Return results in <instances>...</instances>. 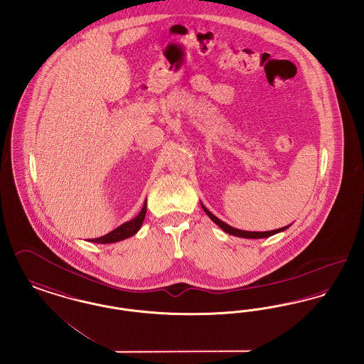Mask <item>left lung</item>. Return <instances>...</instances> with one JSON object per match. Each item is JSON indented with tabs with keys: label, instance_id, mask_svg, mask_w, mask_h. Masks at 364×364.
<instances>
[{
	"label": "left lung",
	"instance_id": "8db88e82",
	"mask_svg": "<svg viewBox=\"0 0 364 364\" xmlns=\"http://www.w3.org/2000/svg\"><path fill=\"white\" fill-rule=\"evenodd\" d=\"M201 207H203V210L204 212L208 215L210 218V220L213 222V223H216L220 229L223 230L225 232H228V234H231V235H235V237H241V238H250V240H257V238H267V237H271V235H274V234H277V232H281V231H285V230L289 229L290 228V225L289 226H285V228H281V229L277 230H271V231H247V230H240L235 229V228H232V226H230L228 223H225L223 220H220L219 218H216L212 212L207 210L203 204H201Z\"/></svg>",
	"mask_w": 364,
	"mask_h": 364
}]
</instances>
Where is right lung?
I'll list each match as a JSON object with an SVG mask.
<instances>
[{"label": "right lung", "instance_id": "add662e5", "mask_svg": "<svg viewBox=\"0 0 364 364\" xmlns=\"http://www.w3.org/2000/svg\"><path fill=\"white\" fill-rule=\"evenodd\" d=\"M145 213H146V200L144 203L142 210H139V213L135 216L134 219L120 225L119 228H116L115 230H112L111 232H108L102 237L93 238V240H89V241L96 242V244H114V242H119L122 240L130 238V237L136 234L138 230L141 229V226L144 223V219H145Z\"/></svg>", "mask_w": 364, "mask_h": 364}]
</instances>
